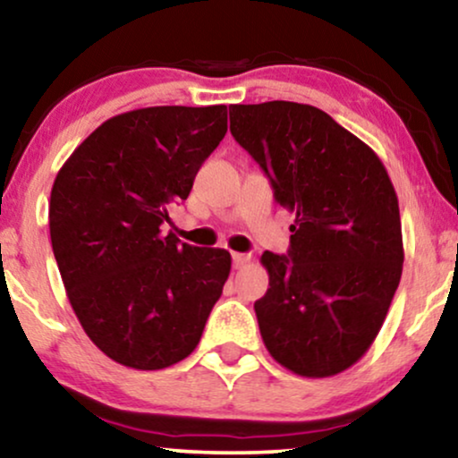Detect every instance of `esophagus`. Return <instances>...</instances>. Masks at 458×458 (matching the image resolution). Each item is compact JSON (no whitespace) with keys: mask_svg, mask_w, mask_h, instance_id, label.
<instances>
[{"mask_svg":"<svg viewBox=\"0 0 458 458\" xmlns=\"http://www.w3.org/2000/svg\"><path fill=\"white\" fill-rule=\"evenodd\" d=\"M231 259H233V267L242 269L248 261H250V255H246V252H233Z\"/></svg>","mask_w":458,"mask_h":458,"instance_id":"1","label":"esophagus"}]
</instances>
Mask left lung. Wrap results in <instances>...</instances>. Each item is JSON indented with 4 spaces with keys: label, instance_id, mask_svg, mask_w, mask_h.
Instances as JSON below:
<instances>
[{
    "label": "left lung",
    "instance_id": "1",
    "mask_svg": "<svg viewBox=\"0 0 458 458\" xmlns=\"http://www.w3.org/2000/svg\"><path fill=\"white\" fill-rule=\"evenodd\" d=\"M229 121L276 201L295 214L289 255L261 257L269 289L255 312L265 348L297 376L340 374L374 344L402 280V218L386 167L314 106H229Z\"/></svg>",
    "mask_w": 458,
    "mask_h": 458
}]
</instances>
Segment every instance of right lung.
I'll return each mask as SVG.
<instances>
[{
    "instance_id": "add662e5",
    "label": "right lung",
    "mask_w": 458,
    "mask_h": 458,
    "mask_svg": "<svg viewBox=\"0 0 458 458\" xmlns=\"http://www.w3.org/2000/svg\"><path fill=\"white\" fill-rule=\"evenodd\" d=\"M227 133V106H155L108 118L72 152L48 225L67 299L106 357L165 369L193 352L231 272L223 248L161 233Z\"/></svg>"
}]
</instances>
